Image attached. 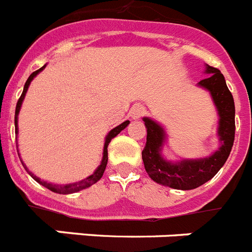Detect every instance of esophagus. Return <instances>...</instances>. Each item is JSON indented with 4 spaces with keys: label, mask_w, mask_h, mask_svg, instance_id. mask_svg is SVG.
I'll return each mask as SVG.
<instances>
[{
    "label": "esophagus",
    "mask_w": 252,
    "mask_h": 252,
    "mask_svg": "<svg viewBox=\"0 0 252 252\" xmlns=\"http://www.w3.org/2000/svg\"><path fill=\"white\" fill-rule=\"evenodd\" d=\"M145 113V107L141 106V104H136V106H133L130 111V116L132 117L133 120L140 119L142 115Z\"/></svg>",
    "instance_id": "obj_1"
}]
</instances>
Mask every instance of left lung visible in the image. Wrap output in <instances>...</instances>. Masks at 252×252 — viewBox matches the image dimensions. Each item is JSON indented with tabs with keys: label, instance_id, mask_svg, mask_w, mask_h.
<instances>
[{
	"label": "left lung",
	"instance_id": "8db88e82",
	"mask_svg": "<svg viewBox=\"0 0 252 252\" xmlns=\"http://www.w3.org/2000/svg\"><path fill=\"white\" fill-rule=\"evenodd\" d=\"M209 77L202 79L199 86L211 92L220 115L218 136L221 148L211 157L198 160H182L180 162L166 161L160 155V149L165 140L161 126L150 119H144L148 128L145 148L142 150V161L149 177L162 186L174 189L189 190L201 187L212 179L223 166L235 141V102L227 87L224 77L217 68L207 65Z\"/></svg>",
	"mask_w": 252,
	"mask_h": 252
}]
</instances>
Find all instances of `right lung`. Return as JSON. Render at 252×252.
I'll use <instances>...</instances> for the list:
<instances>
[{"label": "right lung", "instance_id": "right-lung-1", "mask_svg": "<svg viewBox=\"0 0 252 252\" xmlns=\"http://www.w3.org/2000/svg\"><path fill=\"white\" fill-rule=\"evenodd\" d=\"M45 68V66H41L40 69H37L36 72L31 73L30 77L28 78V81H26L25 86H24V91H22V94L20 95L19 101H17V104H16V111H15V132L17 133V115H19L20 112V107H21V103L22 101H24V98H25V94H26V91H28L29 86H30L31 81L34 79L35 75L37 74L39 72H41L43 69ZM130 124V121H125L122 122L121 125H119L117 127H115L113 130H111L110 132H108V135L106 136V141H104V148H103V159H102V162L101 165L97 168V170L93 173L91 177L86 178V179L81 180V182H77V183H72V184H65V186H59V184H51V183H48V182H45V180H41L40 178H37L36 175H34L32 173H30V171L28 170V168L25 166V164L22 162V165H24V168L26 169V170L29 171V174L31 175V177L34 178L35 180H36L37 183L41 184V186H44L45 188L50 189L51 192L54 193H59V194H70V193H75V192H79V190H82V189H86L88 188V187H91L92 184L97 183L99 179L102 178V175H103L104 173V169H106V165H107V160H108V153H107V146H108V144L111 142V140L113 139L115 136H117L120 132H121L122 130H124L127 125Z\"/></svg>", "mask_w": 252, "mask_h": 252}]
</instances>
